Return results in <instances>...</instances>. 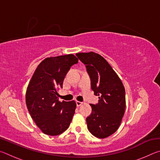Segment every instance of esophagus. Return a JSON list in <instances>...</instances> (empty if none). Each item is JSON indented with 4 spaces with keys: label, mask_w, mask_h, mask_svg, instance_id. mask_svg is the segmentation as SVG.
Instances as JSON below:
<instances>
[{
    "label": "esophagus",
    "mask_w": 160,
    "mask_h": 160,
    "mask_svg": "<svg viewBox=\"0 0 160 160\" xmlns=\"http://www.w3.org/2000/svg\"><path fill=\"white\" fill-rule=\"evenodd\" d=\"M83 104V102H79V101H76V105L78 107H80Z\"/></svg>",
    "instance_id": "obj_1"
}]
</instances>
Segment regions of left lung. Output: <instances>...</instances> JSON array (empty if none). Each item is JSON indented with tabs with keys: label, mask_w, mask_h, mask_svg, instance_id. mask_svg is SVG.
Wrapping results in <instances>:
<instances>
[{
	"label": "left lung",
	"mask_w": 160,
	"mask_h": 160,
	"mask_svg": "<svg viewBox=\"0 0 160 160\" xmlns=\"http://www.w3.org/2000/svg\"><path fill=\"white\" fill-rule=\"evenodd\" d=\"M85 65L91 88L99 102L90 104L91 114L86 118L88 128L99 138H105L117 131L126 109V92L122 82L112 66L99 54L76 53Z\"/></svg>",
	"instance_id": "left-lung-1"
}]
</instances>
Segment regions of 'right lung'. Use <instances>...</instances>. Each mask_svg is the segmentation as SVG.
<instances>
[{
  "mask_svg": "<svg viewBox=\"0 0 160 160\" xmlns=\"http://www.w3.org/2000/svg\"><path fill=\"white\" fill-rule=\"evenodd\" d=\"M78 63L72 54L50 57L41 62L34 72L26 92L31 117L44 133L58 135L68 128L76 103L59 102L57 90L63 88L70 67Z\"/></svg>",
  "mask_w": 160,
  "mask_h": 160,
  "instance_id": "right-lung-1",
  "label": "right lung"
}]
</instances>
